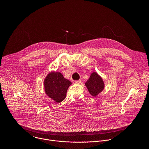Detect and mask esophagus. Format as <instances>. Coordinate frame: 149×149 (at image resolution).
Instances as JSON below:
<instances>
[{"instance_id":"obj_1","label":"esophagus","mask_w":149,"mask_h":149,"mask_svg":"<svg viewBox=\"0 0 149 149\" xmlns=\"http://www.w3.org/2000/svg\"><path fill=\"white\" fill-rule=\"evenodd\" d=\"M81 82V80H77V81H74L75 84H80Z\"/></svg>"}]
</instances>
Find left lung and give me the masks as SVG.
<instances>
[{"label": "left lung", "mask_w": 149, "mask_h": 149, "mask_svg": "<svg viewBox=\"0 0 149 149\" xmlns=\"http://www.w3.org/2000/svg\"><path fill=\"white\" fill-rule=\"evenodd\" d=\"M85 85L89 93L96 97L104 90L105 84L103 78L97 72H93L85 82Z\"/></svg>", "instance_id": "1"}]
</instances>
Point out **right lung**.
<instances>
[{
  "label": "right lung",
  "instance_id": "right-lung-1",
  "mask_svg": "<svg viewBox=\"0 0 149 149\" xmlns=\"http://www.w3.org/2000/svg\"><path fill=\"white\" fill-rule=\"evenodd\" d=\"M72 83L66 79L60 72H50L44 79L43 86L46 95L56 103L65 99L68 88Z\"/></svg>",
  "mask_w": 149,
  "mask_h": 149
}]
</instances>
